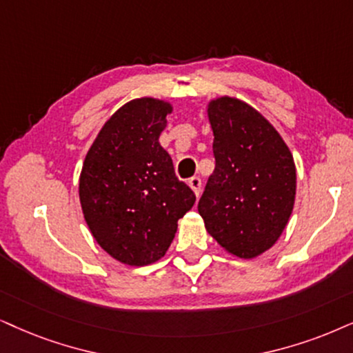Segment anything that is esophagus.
I'll return each mask as SVG.
<instances>
[{
    "instance_id": "obj_1",
    "label": "esophagus",
    "mask_w": 353,
    "mask_h": 353,
    "mask_svg": "<svg viewBox=\"0 0 353 353\" xmlns=\"http://www.w3.org/2000/svg\"><path fill=\"white\" fill-rule=\"evenodd\" d=\"M189 185H190V189L194 190V194L199 197L200 192H202V179H200L199 176L190 177V179H189Z\"/></svg>"
}]
</instances>
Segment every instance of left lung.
I'll return each mask as SVG.
<instances>
[{"mask_svg":"<svg viewBox=\"0 0 353 353\" xmlns=\"http://www.w3.org/2000/svg\"><path fill=\"white\" fill-rule=\"evenodd\" d=\"M215 171L199 202L205 228L226 252L254 259L276 243L292 215L296 169L274 125L236 97L207 107Z\"/></svg>","mask_w":353,"mask_h":353,"instance_id":"left-lung-1","label":"left lung"}]
</instances>
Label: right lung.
Segmentation results:
<instances>
[{
    "label": "right lung",
    "mask_w": 353,
    "mask_h": 353,
    "mask_svg": "<svg viewBox=\"0 0 353 353\" xmlns=\"http://www.w3.org/2000/svg\"><path fill=\"white\" fill-rule=\"evenodd\" d=\"M172 105L140 97L112 114L84 158L79 202L97 244L125 265L159 261L195 194L159 145Z\"/></svg>",
    "instance_id": "1"
}]
</instances>
